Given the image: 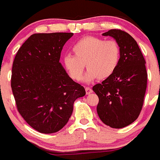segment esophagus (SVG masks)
I'll return each mask as SVG.
<instances>
[{
    "instance_id": "34e87169",
    "label": "esophagus",
    "mask_w": 160,
    "mask_h": 160,
    "mask_svg": "<svg viewBox=\"0 0 160 160\" xmlns=\"http://www.w3.org/2000/svg\"><path fill=\"white\" fill-rule=\"evenodd\" d=\"M85 91H86V94H87V95H90L92 92V89L89 87L85 88Z\"/></svg>"
}]
</instances>
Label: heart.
I'll return each mask as SVG.
<instances>
[{
    "label": "heart",
    "instance_id": "b5f03b06",
    "mask_svg": "<svg viewBox=\"0 0 160 160\" xmlns=\"http://www.w3.org/2000/svg\"><path fill=\"white\" fill-rule=\"evenodd\" d=\"M72 51L74 54L64 56L63 65L75 80L81 79L85 65L88 70L83 80L90 82L98 77L99 80L110 77L120 62V46L114 39L85 36L73 45Z\"/></svg>",
    "mask_w": 160,
    "mask_h": 160
}]
</instances>
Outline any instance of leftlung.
Listing matches in <instances>:
<instances>
[{"label": "left lung", "mask_w": 160, "mask_h": 160, "mask_svg": "<svg viewBox=\"0 0 160 160\" xmlns=\"http://www.w3.org/2000/svg\"><path fill=\"white\" fill-rule=\"evenodd\" d=\"M121 48L120 62L113 74L92 88L98 97L97 113L104 124L121 129L137 120L144 103L148 74L144 56L136 40L127 32L111 29Z\"/></svg>", "instance_id": "left-lung-1"}]
</instances>
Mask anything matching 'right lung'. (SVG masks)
Here are the masks:
<instances>
[{
	"instance_id": "add662e5",
	"label": "right lung",
	"mask_w": 160,
	"mask_h": 160,
	"mask_svg": "<svg viewBox=\"0 0 160 160\" xmlns=\"http://www.w3.org/2000/svg\"><path fill=\"white\" fill-rule=\"evenodd\" d=\"M73 33L31 35L19 49L12 69L16 107L27 123L42 133H53L68 122L83 86L73 81L59 62L64 45Z\"/></svg>"
}]
</instances>
